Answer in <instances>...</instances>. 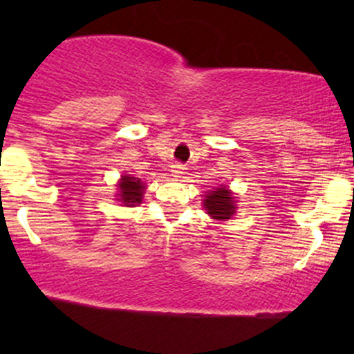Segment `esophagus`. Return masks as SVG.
<instances>
[{
  "label": "esophagus",
  "instance_id": "esophagus-1",
  "mask_svg": "<svg viewBox=\"0 0 354 354\" xmlns=\"http://www.w3.org/2000/svg\"><path fill=\"white\" fill-rule=\"evenodd\" d=\"M183 166L181 165H173L171 166V174L174 178H181V174H183Z\"/></svg>",
  "mask_w": 354,
  "mask_h": 354
}]
</instances>
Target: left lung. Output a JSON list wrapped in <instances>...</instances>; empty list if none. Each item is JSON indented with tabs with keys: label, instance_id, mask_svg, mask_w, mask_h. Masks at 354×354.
<instances>
[{
	"label": "left lung",
	"instance_id": "left-lung-1",
	"mask_svg": "<svg viewBox=\"0 0 354 354\" xmlns=\"http://www.w3.org/2000/svg\"><path fill=\"white\" fill-rule=\"evenodd\" d=\"M206 200H203V206L208 211V214L213 219H221L226 221L236 213V198L233 196L231 189L228 188H214V191L206 193Z\"/></svg>",
	"mask_w": 354,
	"mask_h": 354
}]
</instances>
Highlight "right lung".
Wrapping results in <instances>:
<instances>
[{"instance_id": "right-lung-1", "label": "right lung", "mask_w": 354, "mask_h": 354, "mask_svg": "<svg viewBox=\"0 0 354 354\" xmlns=\"http://www.w3.org/2000/svg\"><path fill=\"white\" fill-rule=\"evenodd\" d=\"M118 188H120V193L116 194L118 201L123 203L124 206H136L143 201L145 194V185L141 183L140 178L135 176H121V181L118 183Z\"/></svg>"}]
</instances>
